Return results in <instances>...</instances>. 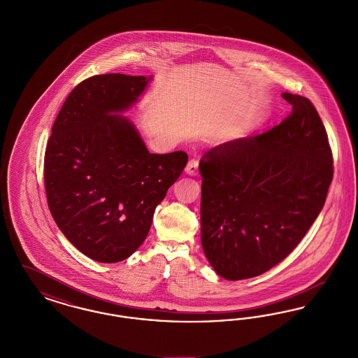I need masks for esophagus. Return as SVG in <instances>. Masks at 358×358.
I'll return each instance as SVG.
<instances>
[{
  "label": "esophagus",
  "mask_w": 358,
  "mask_h": 358,
  "mask_svg": "<svg viewBox=\"0 0 358 358\" xmlns=\"http://www.w3.org/2000/svg\"><path fill=\"white\" fill-rule=\"evenodd\" d=\"M185 173L187 176H196L199 173V161L197 159H190L187 162V168H185Z\"/></svg>",
  "instance_id": "1"
}]
</instances>
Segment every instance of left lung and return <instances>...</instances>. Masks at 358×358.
<instances>
[{
    "instance_id": "8db88e82",
    "label": "left lung",
    "mask_w": 358,
    "mask_h": 358,
    "mask_svg": "<svg viewBox=\"0 0 358 358\" xmlns=\"http://www.w3.org/2000/svg\"><path fill=\"white\" fill-rule=\"evenodd\" d=\"M292 113L264 134L213 148L200 161L201 244L228 280L268 271L294 251L324 208L333 155L307 98L282 94Z\"/></svg>"
}]
</instances>
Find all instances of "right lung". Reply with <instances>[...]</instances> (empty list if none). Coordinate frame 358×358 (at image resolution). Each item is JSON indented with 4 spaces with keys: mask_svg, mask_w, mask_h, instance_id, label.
I'll list each match as a JSON object with an SVG mask.
<instances>
[{
    "mask_svg": "<svg viewBox=\"0 0 358 358\" xmlns=\"http://www.w3.org/2000/svg\"><path fill=\"white\" fill-rule=\"evenodd\" d=\"M153 76L106 73L76 85L53 123L44 158L52 217L82 254L101 263L133 255L154 210L187 162L185 152L149 153L123 113Z\"/></svg>",
    "mask_w": 358,
    "mask_h": 358,
    "instance_id": "obj_1",
    "label": "right lung"
}]
</instances>
